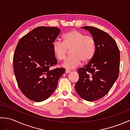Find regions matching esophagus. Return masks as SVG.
<instances>
[{
	"label": "esophagus",
	"mask_w": 130,
	"mask_h": 130,
	"mask_svg": "<svg viewBox=\"0 0 130 130\" xmlns=\"http://www.w3.org/2000/svg\"><path fill=\"white\" fill-rule=\"evenodd\" d=\"M70 73V71L69 70H65V73L66 74H68V73Z\"/></svg>",
	"instance_id": "obj_1"
}]
</instances>
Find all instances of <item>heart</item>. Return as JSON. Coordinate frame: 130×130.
<instances>
[{
    "label": "heart",
    "mask_w": 130,
    "mask_h": 130,
    "mask_svg": "<svg viewBox=\"0 0 130 130\" xmlns=\"http://www.w3.org/2000/svg\"><path fill=\"white\" fill-rule=\"evenodd\" d=\"M63 42L55 41L52 50L57 59L60 61L65 59L68 50L71 49V56L65 61L63 67L68 69H73L80 65L82 61L87 63L94 56L96 51L95 41L91 36H85L83 33L73 29L62 36Z\"/></svg>",
    "instance_id": "1"
}]
</instances>
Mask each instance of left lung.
Wrapping results in <instances>:
<instances>
[{
    "mask_svg": "<svg viewBox=\"0 0 130 130\" xmlns=\"http://www.w3.org/2000/svg\"><path fill=\"white\" fill-rule=\"evenodd\" d=\"M94 38L96 51L93 59L79 69V78L75 90L84 100L93 102L108 93L119 75L120 54L111 36L102 30L90 26L82 27Z\"/></svg>",
    "mask_w": 130,
    "mask_h": 130,
    "instance_id": "obj_1",
    "label": "left lung"
}]
</instances>
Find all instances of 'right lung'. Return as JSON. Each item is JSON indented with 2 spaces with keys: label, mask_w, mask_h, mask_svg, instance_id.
<instances>
[{
  "label": "right lung",
  "mask_w": 130,
  "mask_h": 130,
  "mask_svg": "<svg viewBox=\"0 0 130 130\" xmlns=\"http://www.w3.org/2000/svg\"><path fill=\"white\" fill-rule=\"evenodd\" d=\"M61 30L55 27H38L24 35L17 45L13 69L19 89L30 100H46L56 89L64 68L51 70L57 63L52 45Z\"/></svg>",
  "instance_id": "1"
}]
</instances>
